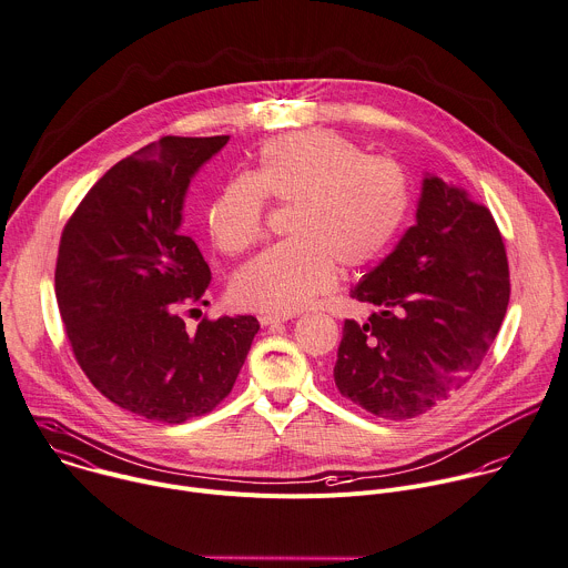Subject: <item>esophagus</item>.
Segmentation results:
<instances>
[{"mask_svg":"<svg viewBox=\"0 0 568 568\" xmlns=\"http://www.w3.org/2000/svg\"><path fill=\"white\" fill-rule=\"evenodd\" d=\"M258 321H261V325H278V323H285L287 321V316H281V314H261L258 316Z\"/></svg>","mask_w":568,"mask_h":568,"instance_id":"obj_1","label":"esophagus"}]
</instances>
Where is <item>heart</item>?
<instances>
[{
    "label": "heart",
    "mask_w": 568,
    "mask_h": 568,
    "mask_svg": "<svg viewBox=\"0 0 568 568\" xmlns=\"http://www.w3.org/2000/svg\"><path fill=\"white\" fill-rule=\"evenodd\" d=\"M265 201L290 207L287 241L245 263L232 278L236 305L292 314L325 292L336 274L379 258L404 230L413 194L404 169L332 131L287 133L265 142L250 173L230 178L207 205L212 243L239 256L258 243Z\"/></svg>",
    "instance_id": "1"
}]
</instances>
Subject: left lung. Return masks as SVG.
I'll return each instance as SVG.
<instances>
[{
	"mask_svg": "<svg viewBox=\"0 0 568 568\" xmlns=\"http://www.w3.org/2000/svg\"><path fill=\"white\" fill-rule=\"evenodd\" d=\"M349 296L376 312L363 325L343 323L338 393L384 419L426 415L468 384L508 307V258L493 214L426 178L417 223Z\"/></svg>",
	"mask_w": 568,
	"mask_h": 568,
	"instance_id": "1",
	"label": "left lung"
}]
</instances>
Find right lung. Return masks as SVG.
<instances>
[{"label":"right lung","instance_id":"obj_1","mask_svg":"<svg viewBox=\"0 0 568 568\" xmlns=\"http://www.w3.org/2000/svg\"><path fill=\"white\" fill-rule=\"evenodd\" d=\"M230 135H164L113 164L64 225L55 298L73 356L109 402L182 424L234 388L258 321L205 316L186 327L212 283L199 245L180 234L192 175Z\"/></svg>","mask_w":568,"mask_h":568}]
</instances>
